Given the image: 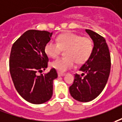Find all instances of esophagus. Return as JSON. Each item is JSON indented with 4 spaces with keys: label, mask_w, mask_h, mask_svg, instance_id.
<instances>
[{
    "label": "esophagus",
    "mask_w": 122,
    "mask_h": 122,
    "mask_svg": "<svg viewBox=\"0 0 122 122\" xmlns=\"http://www.w3.org/2000/svg\"><path fill=\"white\" fill-rule=\"evenodd\" d=\"M65 75L64 73H60V72H58V76L59 77H61V76H63Z\"/></svg>",
    "instance_id": "esophagus-1"
}]
</instances>
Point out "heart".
Masks as SVG:
<instances>
[{"label":"heart","mask_w":122,"mask_h":122,"mask_svg":"<svg viewBox=\"0 0 122 122\" xmlns=\"http://www.w3.org/2000/svg\"><path fill=\"white\" fill-rule=\"evenodd\" d=\"M65 57H59L51 63V67L59 72H65L74 67L75 61L83 64L91 57L93 50V42L89 37L67 32L59 35L56 43L49 41L45 46V52L49 57L55 58L61 50Z\"/></svg>","instance_id":"heart-1"}]
</instances>
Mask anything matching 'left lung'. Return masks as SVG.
<instances>
[{
	"label": "left lung",
	"instance_id": "obj_1",
	"mask_svg": "<svg viewBox=\"0 0 122 122\" xmlns=\"http://www.w3.org/2000/svg\"><path fill=\"white\" fill-rule=\"evenodd\" d=\"M85 31L93 41V50L89 59L79 69L83 73L81 75L75 73L73 83L69 87L71 96L81 102H90L102 93L111 68L110 51L105 39L93 30Z\"/></svg>",
	"mask_w": 122,
	"mask_h": 122
}]
</instances>
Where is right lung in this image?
<instances>
[{"mask_svg":"<svg viewBox=\"0 0 122 122\" xmlns=\"http://www.w3.org/2000/svg\"><path fill=\"white\" fill-rule=\"evenodd\" d=\"M52 33L46 30H29L16 41L11 48L9 69L17 92L31 103L41 104L53 95V81L57 77L55 69L37 75L47 67L49 58L45 45Z\"/></svg>","mask_w":122,"mask_h":122,"instance_id":"1","label":"right lung"}]
</instances>
